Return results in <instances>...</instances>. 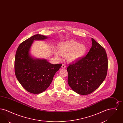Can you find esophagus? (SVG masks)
<instances>
[{"label":"esophagus","mask_w":123,"mask_h":123,"mask_svg":"<svg viewBox=\"0 0 123 123\" xmlns=\"http://www.w3.org/2000/svg\"><path fill=\"white\" fill-rule=\"evenodd\" d=\"M62 68H63V69H64V68H66V66H65V65L64 64H62Z\"/></svg>","instance_id":"34e87169"}]
</instances>
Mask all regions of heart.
I'll list each match as a JSON object with an SVG mask.
<instances>
[{"instance_id": "heart-1", "label": "heart", "mask_w": 123, "mask_h": 123, "mask_svg": "<svg viewBox=\"0 0 123 123\" xmlns=\"http://www.w3.org/2000/svg\"><path fill=\"white\" fill-rule=\"evenodd\" d=\"M87 51V47L74 40H69L60 43L59 45L58 52L54 50L55 56L59 57V53L64 57H66L69 62L77 61L83 58Z\"/></svg>"}]
</instances>
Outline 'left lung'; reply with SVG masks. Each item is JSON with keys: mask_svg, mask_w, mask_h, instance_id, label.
Masks as SVG:
<instances>
[{"mask_svg": "<svg viewBox=\"0 0 123 123\" xmlns=\"http://www.w3.org/2000/svg\"><path fill=\"white\" fill-rule=\"evenodd\" d=\"M92 47L87 55L67 68L68 83L77 94H91L104 81L108 59L105 49L92 38Z\"/></svg>", "mask_w": 123, "mask_h": 123, "instance_id": "obj_1", "label": "left lung"}]
</instances>
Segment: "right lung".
Listing matches in <instances>:
<instances>
[{"mask_svg":"<svg viewBox=\"0 0 123 123\" xmlns=\"http://www.w3.org/2000/svg\"><path fill=\"white\" fill-rule=\"evenodd\" d=\"M48 37L35 35L21 43L15 59V75L18 82L27 91L38 94L44 91L53 81L62 64L50 63L46 59L33 57L30 49L35 41H44Z\"/></svg>","mask_w":123,"mask_h":123,"instance_id":"add662e5","label":"right lung"}]
</instances>
